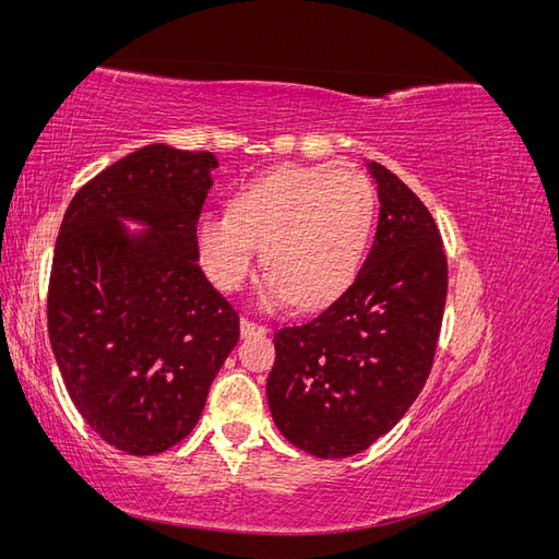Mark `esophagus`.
Returning a JSON list of instances; mask_svg holds the SVG:
<instances>
[{
    "mask_svg": "<svg viewBox=\"0 0 559 559\" xmlns=\"http://www.w3.org/2000/svg\"><path fill=\"white\" fill-rule=\"evenodd\" d=\"M240 331H242V335H259V333H265L267 329L263 324H257V321L242 317L240 319Z\"/></svg>",
    "mask_w": 559,
    "mask_h": 559,
    "instance_id": "1",
    "label": "esophagus"
}]
</instances>
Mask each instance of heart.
Listing matches in <instances>:
<instances>
[{
  "label": "heart",
  "instance_id": "1",
  "mask_svg": "<svg viewBox=\"0 0 559 559\" xmlns=\"http://www.w3.org/2000/svg\"><path fill=\"white\" fill-rule=\"evenodd\" d=\"M376 195L354 165H282L245 183L233 212L198 216L195 245L218 289L247 280L263 247V298L300 310L329 306L357 275Z\"/></svg>",
  "mask_w": 559,
  "mask_h": 559
}]
</instances>
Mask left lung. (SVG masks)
I'll return each mask as SVG.
<instances>
[{
  "instance_id": "8db88e82",
  "label": "left lung",
  "mask_w": 559,
  "mask_h": 559,
  "mask_svg": "<svg viewBox=\"0 0 559 559\" xmlns=\"http://www.w3.org/2000/svg\"><path fill=\"white\" fill-rule=\"evenodd\" d=\"M373 247L326 310L275 331L267 405L286 441L321 460L373 445L408 413L433 364L448 259L431 212L380 163Z\"/></svg>"
}]
</instances>
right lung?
I'll list each match as a JSON object with an SVG mask.
<instances>
[{"instance_id": "add662e5", "label": "right lung", "mask_w": 559, "mask_h": 559, "mask_svg": "<svg viewBox=\"0 0 559 559\" xmlns=\"http://www.w3.org/2000/svg\"><path fill=\"white\" fill-rule=\"evenodd\" d=\"M216 165L210 151L148 144L81 186L62 216L50 347L81 417L128 454L189 436L238 345V312L198 265L195 224ZM123 221L147 230L130 234Z\"/></svg>"}]
</instances>
